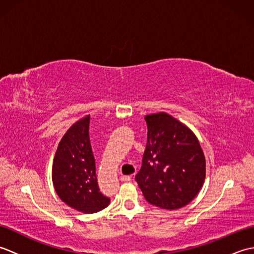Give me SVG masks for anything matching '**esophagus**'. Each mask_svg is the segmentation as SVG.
<instances>
[{"mask_svg": "<svg viewBox=\"0 0 254 254\" xmlns=\"http://www.w3.org/2000/svg\"><path fill=\"white\" fill-rule=\"evenodd\" d=\"M120 180L123 181V182H127V181L131 180V177L130 176H121Z\"/></svg>", "mask_w": 254, "mask_h": 254, "instance_id": "esophagus-1", "label": "esophagus"}]
</instances>
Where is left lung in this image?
I'll return each instance as SVG.
<instances>
[{
  "label": "left lung",
  "mask_w": 254,
  "mask_h": 254,
  "mask_svg": "<svg viewBox=\"0 0 254 254\" xmlns=\"http://www.w3.org/2000/svg\"><path fill=\"white\" fill-rule=\"evenodd\" d=\"M89 121L88 115L68 128L59 143L52 165V182L59 197L85 214L97 213L110 204L97 182Z\"/></svg>",
  "instance_id": "obj_1"
}]
</instances>
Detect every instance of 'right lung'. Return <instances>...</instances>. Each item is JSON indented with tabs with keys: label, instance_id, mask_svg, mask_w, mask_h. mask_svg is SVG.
Instances as JSON below:
<instances>
[{
	"label": "right lung",
	"instance_id": "add662e5",
	"mask_svg": "<svg viewBox=\"0 0 254 254\" xmlns=\"http://www.w3.org/2000/svg\"><path fill=\"white\" fill-rule=\"evenodd\" d=\"M147 143L135 180L150 204L165 209L186 206L201 190L205 156L190 128L166 112L145 116Z\"/></svg>",
	"mask_w": 254,
	"mask_h": 254
}]
</instances>
